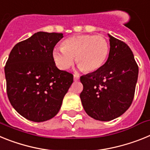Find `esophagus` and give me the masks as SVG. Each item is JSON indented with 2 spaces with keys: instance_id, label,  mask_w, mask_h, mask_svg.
Masks as SVG:
<instances>
[{
  "instance_id": "34e87169",
  "label": "esophagus",
  "mask_w": 150,
  "mask_h": 150,
  "mask_svg": "<svg viewBox=\"0 0 150 150\" xmlns=\"http://www.w3.org/2000/svg\"><path fill=\"white\" fill-rule=\"evenodd\" d=\"M79 78H80V76H79V75H76V74H75V75H74V81H79Z\"/></svg>"
}]
</instances>
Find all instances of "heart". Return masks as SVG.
Listing matches in <instances>:
<instances>
[{"label": "heart", "instance_id": "heart-1", "mask_svg": "<svg viewBox=\"0 0 150 150\" xmlns=\"http://www.w3.org/2000/svg\"><path fill=\"white\" fill-rule=\"evenodd\" d=\"M109 53L108 41L101 35H77L62 41L61 49L55 48L53 58L56 65L62 70L68 69L74 58L84 72L97 71L106 62Z\"/></svg>", "mask_w": 150, "mask_h": 150}]
</instances>
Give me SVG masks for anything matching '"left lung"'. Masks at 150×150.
<instances>
[{
  "instance_id": "8db88e82",
  "label": "left lung",
  "mask_w": 150,
  "mask_h": 150,
  "mask_svg": "<svg viewBox=\"0 0 150 150\" xmlns=\"http://www.w3.org/2000/svg\"><path fill=\"white\" fill-rule=\"evenodd\" d=\"M109 37L107 61L99 70L80 78L84 109L91 118L103 122L113 120L128 109L138 77V66L131 48L110 35Z\"/></svg>"
}]
</instances>
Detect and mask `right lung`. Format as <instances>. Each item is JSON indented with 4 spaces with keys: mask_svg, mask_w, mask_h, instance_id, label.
<instances>
[{
    "mask_svg": "<svg viewBox=\"0 0 150 150\" xmlns=\"http://www.w3.org/2000/svg\"><path fill=\"white\" fill-rule=\"evenodd\" d=\"M62 33L38 32L16 44L4 67L7 97L18 113L32 122L53 118L73 82V75L59 70L53 48Z\"/></svg>",
    "mask_w": 150,
    "mask_h": 150,
    "instance_id": "obj_1",
    "label": "right lung"
}]
</instances>
